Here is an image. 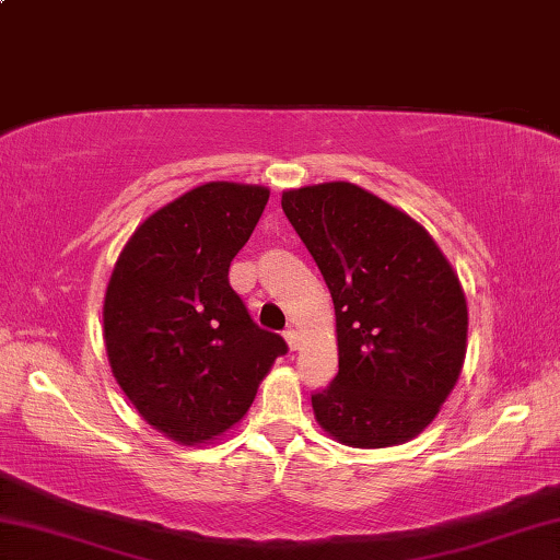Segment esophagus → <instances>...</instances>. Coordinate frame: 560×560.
<instances>
[{
  "label": "esophagus",
  "instance_id": "esophagus-1",
  "mask_svg": "<svg viewBox=\"0 0 560 560\" xmlns=\"http://www.w3.org/2000/svg\"><path fill=\"white\" fill-rule=\"evenodd\" d=\"M283 338H287V346H289V350H296L299 348V334L293 328H289L287 334H283Z\"/></svg>",
  "mask_w": 560,
  "mask_h": 560
}]
</instances>
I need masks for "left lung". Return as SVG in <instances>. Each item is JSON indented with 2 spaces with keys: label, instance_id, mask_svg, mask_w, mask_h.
I'll return each mask as SVG.
<instances>
[{
  "label": "left lung",
  "instance_id": "1",
  "mask_svg": "<svg viewBox=\"0 0 560 560\" xmlns=\"http://www.w3.org/2000/svg\"><path fill=\"white\" fill-rule=\"evenodd\" d=\"M336 308L338 375L311 395L324 432L381 450L420 434L467 353V299L452 264L410 214L353 183L281 195Z\"/></svg>",
  "mask_w": 560,
  "mask_h": 560
}]
</instances>
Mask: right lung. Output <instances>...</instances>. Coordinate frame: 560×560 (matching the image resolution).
I'll return each mask as SVG.
<instances>
[{
  "label": "right lung",
  "mask_w": 560,
  "mask_h": 560,
  "mask_svg": "<svg viewBox=\"0 0 560 560\" xmlns=\"http://www.w3.org/2000/svg\"><path fill=\"white\" fill-rule=\"evenodd\" d=\"M267 202V187L205 183L150 214L113 267L103 301L113 377L177 444H202L240 422L287 353L230 287V264Z\"/></svg>",
  "instance_id": "1"
}]
</instances>
